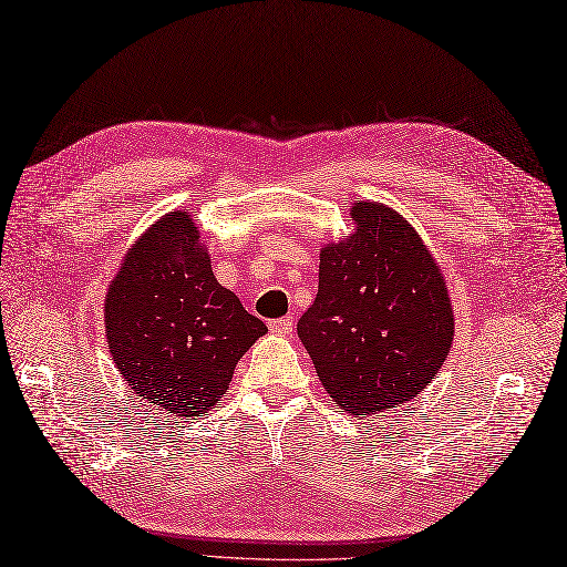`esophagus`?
<instances>
[{"label": "esophagus", "mask_w": 567, "mask_h": 567, "mask_svg": "<svg viewBox=\"0 0 567 567\" xmlns=\"http://www.w3.org/2000/svg\"><path fill=\"white\" fill-rule=\"evenodd\" d=\"M269 329L274 333H279V336H288L290 331H293V319H290V317L274 319V321H269Z\"/></svg>", "instance_id": "34e87169"}]
</instances>
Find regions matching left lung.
<instances>
[{"instance_id": "obj_1", "label": "left lung", "mask_w": 567, "mask_h": 567, "mask_svg": "<svg viewBox=\"0 0 567 567\" xmlns=\"http://www.w3.org/2000/svg\"><path fill=\"white\" fill-rule=\"evenodd\" d=\"M350 217L355 231L319 252V290L298 336L339 408L377 415L432 384L455 319L446 279L401 214L358 200Z\"/></svg>"}]
</instances>
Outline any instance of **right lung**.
Segmentation results:
<instances>
[{
	"mask_svg": "<svg viewBox=\"0 0 567 567\" xmlns=\"http://www.w3.org/2000/svg\"><path fill=\"white\" fill-rule=\"evenodd\" d=\"M104 333L135 395L166 415L203 417L267 327L214 279L190 212L176 209L126 252L104 298Z\"/></svg>",
	"mask_w": 567,
	"mask_h": 567,
	"instance_id": "right-lung-1",
	"label": "right lung"
}]
</instances>
